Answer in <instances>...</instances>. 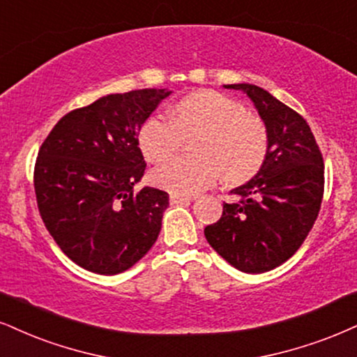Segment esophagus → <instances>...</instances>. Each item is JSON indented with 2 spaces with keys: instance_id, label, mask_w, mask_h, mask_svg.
<instances>
[{
  "instance_id": "34e87169",
  "label": "esophagus",
  "mask_w": 357,
  "mask_h": 357,
  "mask_svg": "<svg viewBox=\"0 0 357 357\" xmlns=\"http://www.w3.org/2000/svg\"><path fill=\"white\" fill-rule=\"evenodd\" d=\"M193 197L188 195H170V204L178 205V204H187V202H192Z\"/></svg>"
}]
</instances>
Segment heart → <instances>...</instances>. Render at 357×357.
<instances>
[{"mask_svg": "<svg viewBox=\"0 0 357 357\" xmlns=\"http://www.w3.org/2000/svg\"><path fill=\"white\" fill-rule=\"evenodd\" d=\"M169 117L149 119L139 132V147L149 162H162L177 152L182 137L199 134L192 145L195 158H174L152 170L153 185L172 195L204 192L222 174L225 182L240 185L265 164L270 149L266 124L225 94L187 96L170 109Z\"/></svg>", "mask_w": 357, "mask_h": 357, "instance_id": "b5f03b06", "label": "heart"}]
</instances>
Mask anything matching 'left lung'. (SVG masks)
Returning a JSON list of instances; mask_svg holds the SVG:
<instances>
[{
  "label": "left lung",
  "instance_id": "8db88e82",
  "mask_svg": "<svg viewBox=\"0 0 357 357\" xmlns=\"http://www.w3.org/2000/svg\"><path fill=\"white\" fill-rule=\"evenodd\" d=\"M246 92L266 124L270 149L261 170L231 190L205 238L220 257L245 273L283 265L306 240L324 193V162L307 122L291 107L253 84H227Z\"/></svg>",
  "mask_w": 357,
  "mask_h": 357
}]
</instances>
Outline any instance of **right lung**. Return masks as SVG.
Returning a JSON list of instances; mask_svg holds the SVG:
<instances>
[{
    "label": "right lung",
    "instance_id": "right-lung-1",
    "mask_svg": "<svg viewBox=\"0 0 357 357\" xmlns=\"http://www.w3.org/2000/svg\"><path fill=\"white\" fill-rule=\"evenodd\" d=\"M169 94L139 89L105 96L59 119L39 147V215L66 257L87 271L117 275L155 243L169 193L134 190L145 172L137 137Z\"/></svg>",
    "mask_w": 357,
    "mask_h": 357
}]
</instances>
